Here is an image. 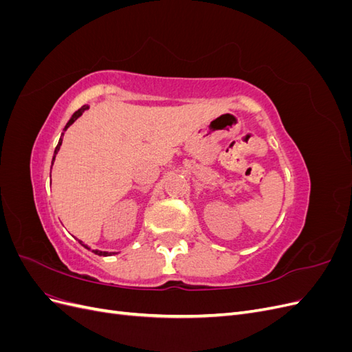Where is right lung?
Masks as SVG:
<instances>
[{
	"mask_svg": "<svg viewBox=\"0 0 352 352\" xmlns=\"http://www.w3.org/2000/svg\"><path fill=\"white\" fill-rule=\"evenodd\" d=\"M85 110H88V105H83V107H80L78 111H74V114L72 116V119L67 122V124H66V127H65V131L67 129V127H69L70 124H73V122H76L78 117H79V116H82V113H83ZM61 142H63V133H61V138H60V141H58V145L56 146V150H54V157H52V163H54V158H56V154H57V153H58V150H60V145H61ZM79 242H80V241H79ZM80 243H82V242H80ZM82 245H83V243H82ZM83 247H85V248H88L87 245H83ZM88 250H91V248H88ZM92 252H95L97 255H104V257H105V255H111V254H109V252H105V251H98V250H95V251H92Z\"/></svg>",
	"mask_w": 352,
	"mask_h": 352,
	"instance_id": "add662e5",
	"label": "right lung"
}]
</instances>
